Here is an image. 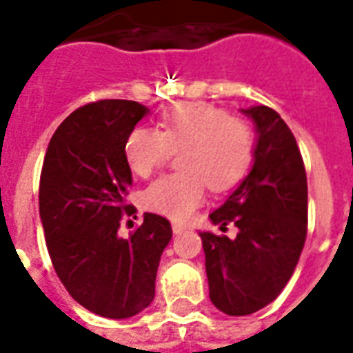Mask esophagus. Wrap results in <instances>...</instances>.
<instances>
[{
	"instance_id": "obj_1",
	"label": "esophagus",
	"mask_w": 353,
	"mask_h": 353,
	"mask_svg": "<svg viewBox=\"0 0 353 353\" xmlns=\"http://www.w3.org/2000/svg\"><path fill=\"white\" fill-rule=\"evenodd\" d=\"M172 230H174V233H181V231L187 230V224H183V222H172Z\"/></svg>"
}]
</instances>
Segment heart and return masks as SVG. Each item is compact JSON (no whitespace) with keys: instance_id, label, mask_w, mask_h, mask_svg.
<instances>
[{"instance_id":"heart-1","label":"heart","mask_w":353,"mask_h":353,"mask_svg":"<svg viewBox=\"0 0 353 353\" xmlns=\"http://www.w3.org/2000/svg\"><path fill=\"white\" fill-rule=\"evenodd\" d=\"M181 172L152 183L144 205L170 219H188L205 198V185L225 192L248 176L255 133L244 118L209 103H177L166 109L161 131L134 128L125 139V161L133 174L148 177L179 152Z\"/></svg>"}]
</instances>
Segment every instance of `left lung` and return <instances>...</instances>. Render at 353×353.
Wrapping results in <instances>:
<instances>
[{
  "label": "left lung",
  "mask_w": 353,
  "mask_h": 353,
  "mask_svg": "<svg viewBox=\"0 0 353 353\" xmlns=\"http://www.w3.org/2000/svg\"><path fill=\"white\" fill-rule=\"evenodd\" d=\"M255 123L254 166L224 205L209 214L235 239L200 233L209 298L230 316H244L274 302L294 272L307 236V177L302 153L278 112L242 109Z\"/></svg>",
  "instance_id": "1"
}]
</instances>
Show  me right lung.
<instances>
[{
  "label": "right lung",
  "mask_w": 353,
  "mask_h": 353,
  "mask_svg": "<svg viewBox=\"0 0 353 353\" xmlns=\"http://www.w3.org/2000/svg\"><path fill=\"white\" fill-rule=\"evenodd\" d=\"M144 105L99 99L74 111L53 133L40 174L39 209L51 263L70 296L90 313L129 319L155 298L159 261L172 239L165 216L144 212L120 236L131 168L125 139Z\"/></svg>",
  "instance_id": "right-lung-1"
}]
</instances>
